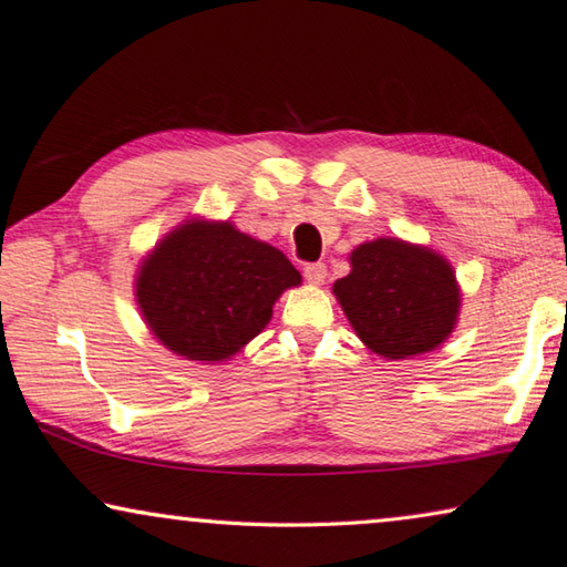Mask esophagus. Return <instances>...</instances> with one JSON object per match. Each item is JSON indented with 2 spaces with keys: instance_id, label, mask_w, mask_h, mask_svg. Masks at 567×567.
Segmentation results:
<instances>
[{
  "instance_id": "34e87169",
  "label": "esophagus",
  "mask_w": 567,
  "mask_h": 567,
  "mask_svg": "<svg viewBox=\"0 0 567 567\" xmlns=\"http://www.w3.org/2000/svg\"><path fill=\"white\" fill-rule=\"evenodd\" d=\"M305 277H307L309 285H321L323 280H327V265H323V262L305 265Z\"/></svg>"
}]
</instances>
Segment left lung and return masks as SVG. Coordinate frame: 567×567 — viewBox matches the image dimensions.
Here are the masks:
<instances>
[{"label": "left lung", "instance_id": "obj_1", "mask_svg": "<svg viewBox=\"0 0 567 567\" xmlns=\"http://www.w3.org/2000/svg\"><path fill=\"white\" fill-rule=\"evenodd\" d=\"M333 295L358 339L388 360L421 355L449 339L461 311L451 262L426 246L375 238L351 252Z\"/></svg>", "mask_w": 567, "mask_h": 567}]
</instances>
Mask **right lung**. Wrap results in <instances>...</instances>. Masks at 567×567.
<instances>
[{"label":"right lung","instance_id":"right-lung-1","mask_svg":"<svg viewBox=\"0 0 567 567\" xmlns=\"http://www.w3.org/2000/svg\"><path fill=\"white\" fill-rule=\"evenodd\" d=\"M302 275L231 221L187 219L143 258L136 302L155 339L185 360L224 363L268 327Z\"/></svg>","mask_w":567,"mask_h":567}]
</instances>
